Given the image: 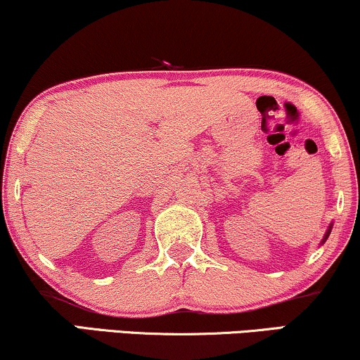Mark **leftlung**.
<instances>
[{
	"instance_id": "obj_1",
	"label": "left lung",
	"mask_w": 360,
	"mask_h": 360,
	"mask_svg": "<svg viewBox=\"0 0 360 360\" xmlns=\"http://www.w3.org/2000/svg\"><path fill=\"white\" fill-rule=\"evenodd\" d=\"M330 229H332V226H329V229H327V233H326V236H324V239H322V243H326V239L329 238V234H330Z\"/></svg>"
}]
</instances>
